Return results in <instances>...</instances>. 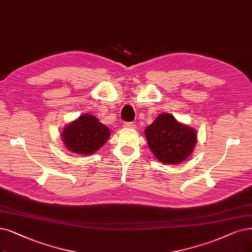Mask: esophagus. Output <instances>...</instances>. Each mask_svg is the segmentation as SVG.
<instances>
[{
    "instance_id": "esophagus-1",
    "label": "esophagus",
    "mask_w": 252,
    "mask_h": 252,
    "mask_svg": "<svg viewBox=\"0 0 252 252\" xmlns=\"http://www.w3.org/2000/svg\"><path fill=\"white\" fill-rule=\"evenodd\" d=\"M123 127L124 128H129V129H134L136 127V125L132 122H125V123H123Z\"/></svg>"
}]
</instances>
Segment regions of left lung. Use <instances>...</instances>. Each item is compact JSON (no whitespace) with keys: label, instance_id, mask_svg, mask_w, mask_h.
Listing matches in <instances>:
<instances>
[{"label":"left lung","instance_id":"left-lung-1","mask_svg":"<svg viewBox=\"0 0 252 252\" xmlns=\"http://www.w3.org/2000/svg\"><path fill=\"white\" fill-rule=\"evenodd\" d=\"M148 146L164 164L176 165L192 154L196 145V130L179 122L170 114H160L145 130Z\"/></svg>","mask_w":252,"mask_h":252}]
</instances>
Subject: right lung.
I'll return each mask as SVG.
<instances>
[{
  "mask_svg": "<svg viewBox=\"0 0 252 252\" xmlns=\"http://www.w3.org/2000/svg\"><path fill=\"white\" fill-rule=\"evenodd\" d=\"M110 135L109 129L93 115H82L67 124L61 133L64 146L77 155H92L102 148Z\"/></svg>",
  "mask_w": 252,
  "mask_h": 252,
  "instance_id": "add662e5",
  "label": "right lung"
}]
</instances>
